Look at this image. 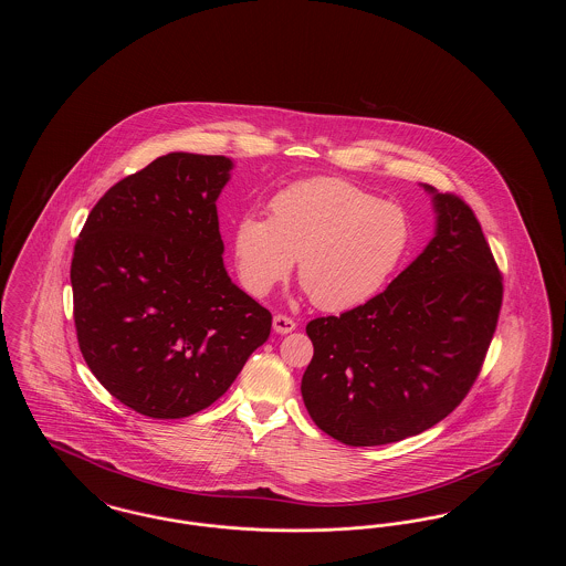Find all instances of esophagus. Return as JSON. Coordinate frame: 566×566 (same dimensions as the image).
Instances as JSON below:
<instances>
[{"mask_svg": "<svg viewBox=\"0 0 566 566\" xmlns=\"http://www.w3.org/2000/svg\"><path fill=\"white\" fill-rule=\"evenodd\" d=\"M296 328L295 321H291V318H286V316H273V331L277 333V335H286V333H293Z\"/></svg>", "mask_w": 566, "mask_h": 566, "instance_id": "esophagus-1", "label": "esophagus"}]
</instances>
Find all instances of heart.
Returning <instances> with one entry per match:
<instances>
[{"instance_id":"b5f03b06","label":"heart","mask_w":566,"mask_h":566,"mask_svg":"<svg viewBox=\"0 0 566 566\" xmlns=\"http://www.w3.org/2000/svg\"><path fill=\"white\" fill-rule=\"evenodd\" d=\"M409 245L403 208L342 178L277 190L270 218L245 214L233 231L243 289L263 296L298 259V277L326 312H348L384 289Z\"/></svg>"}]
</instances>
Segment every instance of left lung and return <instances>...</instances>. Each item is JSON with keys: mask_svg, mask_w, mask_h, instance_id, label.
Returning <instances> with one entry per match:
<instances>
[{"mask_svg": "<svg viewBox=\"0 0 566 566\" xmlns=\"http://www.w3.org/2000/svg\"><path fill=\"white\" fill-rule=\"evenodd\" d=\"M432 197L434 235L384 293L307 324L301 379L312 420L346 446H384L441 422L467 397L492 342L503 277L473 210Z\"/></svg>", "mask_w": 566, "mask_h": 566, "instance_id": "1", "label": "left lung"}]
</instances>
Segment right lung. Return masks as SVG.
Instances as JSON below:
<instances>
[{"instance_id": "add662e5", "label": "right lung", "mask_w": 566, "mask_h": 566, "mask_svg": "<svg viewBox=\"0 0 566 566\" xmlns=\"http://www.w3.org/2000/svg\"><path fill=\"white\" fill-rule=\"evenodd\" d=\"M231 169L227 157H159L97 201L74 248L82 356L142 416L210 407L270 337V312L222 263L216 201Z\"/></svg>"}]
</instances>
